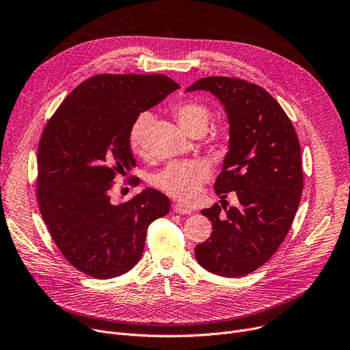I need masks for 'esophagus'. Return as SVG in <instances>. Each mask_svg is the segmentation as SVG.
Masks as SVG:
<instances>
[{
    "mask_svg": "<svg viewBox=\"0 0 350 350\" xmlns=\"http://www.w3.org/2000/svg\"><path fill=\"white\" fill-rule=\"evenodd\" d=\"M173 210H174V213H177V214H190V213H191V210H189L187 207H185V206L180 204V203L173 204Z\"/></svg>",
    "mask_w": 350,
    "mask_h": 350,
    "instance_id": "obj_1",
    "label": "esophagus"
}]
</instances>
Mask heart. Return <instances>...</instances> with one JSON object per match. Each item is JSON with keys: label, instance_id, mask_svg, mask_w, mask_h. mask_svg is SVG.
<instances>
[{"label": "heart", "instance_id": "b5f03b06", "mask_svg": "<svg viewBox=\"0 0 350 350\" xmlns=\"http://www.w3.org/2000/svg\"><path fill=\"white\" fill-rule=\"evenodd\" d=\"M173 113L185 131L191 135L194 132H206L210 120V109L197 100H185L174 106ZM152 126V115L142 113L133 123L131 132V144L135 153L144 150L146 137ZM211 167L206 160L173 161L167 167L157 173L153 185L163 193L181 201V203H194L200 189L208 180Z\"/></svg>", "mask_w": 350, "mask_h": 350}]
</instances>
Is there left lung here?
I'll return each instance as SVG.
<instances>
[{"mask_svg":"<svg viewBox=\"0 0 350 350\" xmlns=\"http://www.w3.org/2000/svg\"><path fill=\"white\" fill-rule=\"evenodd\" d=\"M186 90L210 92L230 123L228 152L214 185L221 206L201 211L213 232L196 247V260L215 275L243 277L271 258L297 214L304 189L299 140L281 105L258 85L208 77ZM230 191L239 206L227 209L222 201Z\"/></svg>","mask_w":350,"mask_h":350,"instance_id":"left-lung-1","label":"left lung"}]
</instances>
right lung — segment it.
Masks as SVG:
<instances>
[{
  "label": "right lung",
  "instance_id": "obj_1",
  "mask_svg": "<svg viewBox=\"0 0 350 350\" xmlns=\"http://www.w3.org/2000/svg\"><path fill=\"white\" fill-rule=\"evenodd\" d=\"M178 88L160 73L92 77L44 129L36 157L41 215L62 255L89 277L109 280L131 271L142 258L147 227L170 211L169 197L154 189L120 204L112 203L110 190L116 174L136 167L133 123Z\"/></svg>",
  "mask_w": 350,
  "mask_h": 350
}]
</instances>
